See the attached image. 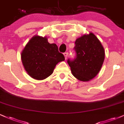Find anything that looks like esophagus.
I'll list each match as a JSON object with an SVG mask.
<instances>
[{"mask_svg": "<svg viewBox=\"0 0 124 124\" xmlns=\"http://www.w3.org/2000/svg\"><path fill=\"white\" fill-rule=\"evenodd\" d=\"M63 55H64V56H65V59H66L67 56H68V52H65V53L63 54Z\"/></svg>", "mask_w": 124, "mask_h": 124, "instance_id": "34e87169", "label": "esophagus"}]
</instances>
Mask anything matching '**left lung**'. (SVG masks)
Listing matches in <instances>:
<instances>
[{
  "instance_id": "left-lung-1",
  "label": "left lung",
  "mask_w": 124,
  "mask_h": 124,
  "mask_svg": "<svg viewBox=\"0 0 124 124\" xmlns=\"http://www.w3.org/2000/svg\"><path fill=\"white\" fill-rule=\"evenodd\" d=\"M76 58L68 60L72 75L78 80L88 82L99 73L105 58L103 45L93 32L77 38L74 47Z\"/></svg>"
}]
</instances>
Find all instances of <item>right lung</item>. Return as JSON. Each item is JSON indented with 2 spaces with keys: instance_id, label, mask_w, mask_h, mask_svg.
Returning <instances> with one entry per match:
<instances>
[{
  "instance_id": "add662e5",
  "label": "right lung",
  "mask_w": 124,
  "mask_h": 124,
  "mask_svg": "<svg viewBox=\"0 0 124 124\" xmlns=\"http://www.w3.org/2000/svg\"><path fill=\"white\" fill-rule=\"evenodd\" d=\"M25 71L35 80H44L53 73L56 64L65 61L55 44H49L46 37L34 35L21 53Z\"/></svg>"
}]
</instances>
